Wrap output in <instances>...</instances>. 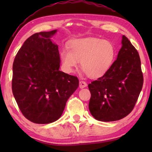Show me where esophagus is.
Returning a JSON list of instances; mask_svg holds the SVG:
<instances>
[{"label": "esophagus", "mask_w": 152, "mask_h": 152, "mask_svg": "<svg viewBox=\"0 0 152 152\" xmlns=\"http://www.w3.org/2000/svg\"><path fill=\"white\" fill-rule=\"evenodd\" d=\"M87 86V84L84 81H80V88H85V87Z\"/></svg>", "instance_id": "obj_1"}]
</instances>
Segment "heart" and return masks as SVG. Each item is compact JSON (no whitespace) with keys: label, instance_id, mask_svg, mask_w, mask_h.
<instances>
[{"label":"heart","instance_id":"obj_1","mask_svg":"<svg viewBox=\"0 0 152 152\" xmlns=\"http://www.w3.org/2000/svg\"><path fill=\"white\" fill-rule=\"evenodd\" d=\"M115 55V47L111 41L84 38L72 41L68 45V50H62L59 57L66 72H72L80 61L81 69L87 76L97 78L111 68Z\"/></svg>","mask_w":152,"mask_h":152}]
</instances>
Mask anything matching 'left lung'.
Returning a JSON list of instances; mask_svg holds the SVG:
<instances>
[{"instance_id": "left-lung-1", "label": "left lung", "mask_w": 152, "mask_h": 152, "mask_svg": "<svg viewBox=\"0 0 152 152\" xmlns=\"http://www.w3.org/2000/svg\"><path fill=\"white\" fill-rule=\"evenodd\" d=\"M143 75L139 54L123 35L117 59L102 77L88 84V104L97 120L112 122L129 115L142 88Z\"/></svg>"}]
</instances>
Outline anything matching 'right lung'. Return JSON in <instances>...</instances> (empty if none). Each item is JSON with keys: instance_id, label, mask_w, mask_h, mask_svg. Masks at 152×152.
Returning <instances> with one entry per match:
<instances>
[{"instance_id": "right-lung-1", "label": "right lung", "mask_w": 152, "mask_h": 152, "mask_svg": "<svg viewBox=\"0 0 152 152\" xmlns=\"http://www.w3.org/2000/svg\"><path fill=\"white\" fill-rule=\"evenodd\" d=\"M57 32H41L29 37L13 63L12 93L23 115L34 123L59 119L79 86L77 77L59 70L58 45L51 40Z\"/></svg>"}]
</instances>
